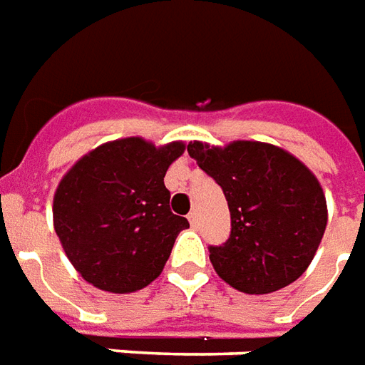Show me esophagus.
<instances>
[{"label": "esophagus", "instance_id": "1", "mask_svg": "<svg viewBox=\"0 0 365 365\" xmlns=\"http://www.w3.org/2000/svg\"><path fill=\"white\" fill-rule=\"evenodd\" d=\"M188 222H190L192 228H196V226H198V214H196V212H190V214H188Z\"/></svg>", "mask_w": 365, "mask_h": 365}]
</instances>
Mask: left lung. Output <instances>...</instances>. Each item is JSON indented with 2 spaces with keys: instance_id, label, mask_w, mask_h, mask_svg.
Masks as SVG:
<instances>
[{
  "instance_id": "left-lung-1",
  "label": "left lung",
  "mask_w": 365,
  "mask_h": 365,
  "mask_svg": "<svg viewBox=\"0 0 365 365\" xmlns=\"http://www.w3.org/2000/svg\"><path fill=\"white\" fill-rule=\"evenodd\" d=\"M188 155L228 200L230 237L210 245L220 277L247 294L273 293L301 277L328 222L319 178L285 149L261 141H190Z\"/></svg>"
}]
</instances>
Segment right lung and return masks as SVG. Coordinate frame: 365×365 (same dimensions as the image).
<instances>
[{
  "instance_id": "obj_1",
  "label": "right lung",
  "mask_w": 365,
  "mask_h": 365,
  "mask_svg": "<svg viewBox=\"0 0 365 365\" xmlns=\"http://www.w3.org/2000/svg\"><path fill=\"white\" fill-rule=\"evenodd\" d=\"M185 153L182 141L155 147L125 137L96 147L58 182L54 232L88 283L133 293L161 275L188 220L173 214L165 175Z\"/></svg>"
}]
</instances>
